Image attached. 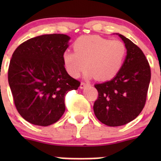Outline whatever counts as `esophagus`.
Listing matches in <instances>:
<instances>
[{
    "label": "esophagus",
    "instance_id": "obj_1",
    "mask_svg": "<svg viewBox=\"0 0 161 161\" xmlns=\"http://www.w3.org/2000/svg\"><path fill=\"white\" fill-rule=\"evenodd\" d=\"M89 85H90V84H89V83H86V82H81L80 88H81V89H83V88H85L86 86H89Z\"/></svg>",
    "mask_w": 161,
    "mask_h": 161
}]
</instances>
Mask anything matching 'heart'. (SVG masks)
Masks as SVG:
<instances>
[{"label": "heart", "mask_w": 161, "mask_h": 161, "mask_svg": "<svg viewBox=\"0 0 161 161\" xmlns=\"http://www.w3.org/2000/svg\"><path fill=\"white\" fill-rule=\"evenodd\" d=\"M73 49L74 51L68 50L63 53V61L68 72L77 78L88 66L90 75L102 81L110 80L118 75L127 53L123 42L96 35L78 38Z\"/></svg>", "instance_id": "obj_1"}]
</instances>
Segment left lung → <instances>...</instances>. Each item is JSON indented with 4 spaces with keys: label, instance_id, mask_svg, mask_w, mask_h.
<instances>
[{
    "label": "left lung",
    "instance_id": "1",
    "mask_svg": "<svg viewBox=\"0 0 161 161\" xmlns=\"http://www.w3.org/2000/svg\"><path fill=\"white\" fill-rule=\"evenodd\" d=\"M127 49L122 68L111 80L95 84L98 97L93 111L106 125H124L139 116L146 104L150 85V64L142 50L119 34Z\"/></svg>",
    "mask_w": 161,
    "mask_h": 161
}]
</instances>
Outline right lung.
Segmentation results:
<instances>
[{
  "label": "right lung",
  "mask_w": 161,
  "mask_h": 161,
  "mask_svg": "<svg viewBox=\"0 0 161 161\" xmlns=\"http://www.w3.org/2000/svg\"><path fill=\"white\" fill-rule=\"evenodd\" d=\"M69 40L64 34L39 36L21 43L13 53L8 83L16 109L31 124L57 122L65 111L66 94L80 86L64 65Z\"/></svg>",
  "instance_id": "obj_1"
}]
</instances>
